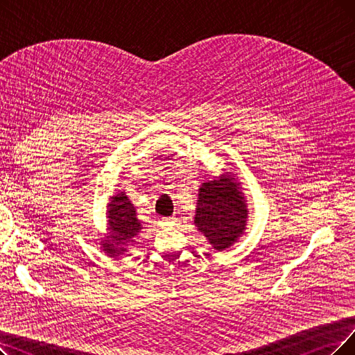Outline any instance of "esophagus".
Instances as JSON below:
<instances>
[{
	"label": "esophagus",
	"instance_id": "1",
	"mask_svg": "<svg viewBox=\"0 0 355 355\" xmlns=\"http://www.w3.org/2000/svg\"><path fill=\"white\" fill-rule=\"evenodd\" d=\"M176 223V217L172 216V217H164L160 220V227H163V229H168V227L175 225Z\"/></svg>",
	"mask_w": 355,
	"mask_h": 355
}]
</instances>
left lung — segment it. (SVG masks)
<instances>
[{
  "label": "left lung",
  "instance_id": "1",
  "mask_svg": "<svg viewBox=\"0 0 355 355\" xmlns=\"http://www.w3.org/2000/svg\"><path fill=\"white\" fill-rule=\"evenodd\" d=\"M248 218L249 209L242 182H237L234 173L225 172L201 183L193 224L212 249L223 252L237 243L246 232Z\"/></svg>",
  "mask_w": 355,
  "mask_h": 355
}]
</instances>
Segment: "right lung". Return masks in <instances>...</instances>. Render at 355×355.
Returning a JSON list of instances; mask_svg holds the SVG:
<instances>
[{
    "mask_svg": "<svg viewBox=\"0 0 355 355\" xmlns=\"http://www.w3.org/2000/svg\"><path fill=\"white\" fill-rule=\"evenodd\" d=\"M106 207L107 234L101 239V249L109 258L119 259L143 230V224L138 220L134 204L123 191L112 195Z\"/></svg>",
    "mask_w": 355,
    "mask_h": 355,
    "instance_id": "1",
    "label": "right lung"
}]
</instances>
